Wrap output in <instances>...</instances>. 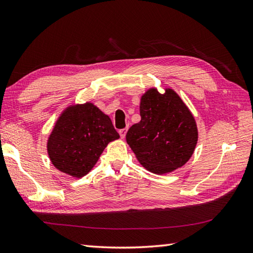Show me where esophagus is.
Segmentation results:
<instances>
[{"label": "esophagus", "instance_id": "34e87169", "mask_svg": "<svg viewBox=\"0 0 253 253\" xmlns=\"http://www.w3.org/2000/svg\"><path fill=\"white\" fill-rule=\"evenodd\" d=\"M118 132H120V136H121V138H125V136H126V132H127V128H123V129H120V130H118Z\"/></svg>", "mask_w": 253, "mask_h": 253}]
</instances>
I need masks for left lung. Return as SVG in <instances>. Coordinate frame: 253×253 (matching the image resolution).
<instances>
[{
    "label": "left lung",
    "instance_id": "left-lung-1",
    "mask_svg": "<svg viewBox=\"0 0 253 253\" xmlns=\"http://www.w3.org/2000/svg\"><path fill=\"white\" fill-rule=\"evenodd\" d=\"M141 121L127 131L126 140L144 169L166 174L185 165L195 151V117L173 89L161 94L152 88L141 96Z\"/></svg>",
    "mask_w": 253,
    "mask_h": 253
}]
</instances>
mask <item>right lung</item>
Segmentation results:
<instances>
[{
	"mask_svg": "<svg viewBox=\"0 0 253 253\" xmlns=\"http://www.w3.org/2000/svg\"><path fill=\"white\" fill-rule=\"evenodd\" d=\"M118 138L111 118L87 102L68 106L58 117L47 153L58 170L80 178L93 169L107 143Z\"/></svg>",
	"mask_w": 253,
	"mask_h": 253,
	"instance_id": "right-lung-1",
	"label": "right lung"
}]
</instances>
